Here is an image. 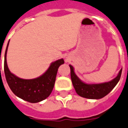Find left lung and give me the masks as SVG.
<instances>
[{
  "instance_id": "obj_1",
  "label": "left lung",
  "mask_w": 128,
  "mask_h": 128,
  "mask_svg": "<svg viewBox=\"0 0 128 128\" xmlns=\"http://www.w3.org/2000/svg\"><path fill=\"white\" fill-rule=\"evenodd\" d=\"M70 68V78L76 92L78 96L88 99L99 100L103 98L115 87L120 80L122 68L119 72L118 74L112 80L105 83L98 84H87L82 82L77 77L74 71L73 66L69 65Z\"/></svg>"
}]
</instances>
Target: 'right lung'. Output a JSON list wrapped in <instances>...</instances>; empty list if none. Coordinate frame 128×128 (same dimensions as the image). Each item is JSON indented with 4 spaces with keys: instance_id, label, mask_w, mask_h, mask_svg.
<instances>
[{
    "instance_id": "add662e5",
    "label": "right lung",
    "mask_w": 128,
    "mask_h": 128,
    "mask_svg": "<svg viewBox=\"0 0 128 128\" xmlns=\"http://www.w3.org/2000/svg\"><path fill=\"white\" fill-rule=\"evenodd\" d=\"M8 44L9 42L5 52L4 70L7 83L12 92L18 98L30 103H38L46 99L52 92L58 68L64 63V60L61 59L52 63L46 72L38 78L30 80L20 78L8 69L6 63Z\"/></svg>"
}]
</instances>
